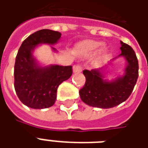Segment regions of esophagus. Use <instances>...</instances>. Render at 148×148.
Returning <instances> with one entry per match:
<instances>
[{"mask_svg":"<svg viewBox=\"0 0 148 148\" xmlns=\"http://www.w3.org/2000/svg\"><path fill=\"white\" fill-rule=\"evenodd\" d=\"M73 71H74V73H79V72H81V71H82V65L81 64L74 65V67H73Z\"/></svg>","mask_w":148,"mask_h":148,"instance_id":"esophagus-1","label":"esophagus"}]
</instances>
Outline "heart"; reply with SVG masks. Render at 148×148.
Segmentation results:
<instances>
[{"instance_id": "1", "label": "heart", "mask_w": 148, "mask_h": 148, "mask_svg": "<svg viewBox=\"0 0 148 148\" xmlns=\"http://www.w3.org/2000/svg\"><path fill=\"white\" fill-rule=\"evenodd\" d=\"M101 46V42H92L91 44L89 45L88 49H89L90 51H95V50H97V48H99Z\"/></svg>"}]
</instances>
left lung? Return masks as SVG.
I'll return each mask as SVG.
<instances>
[{
  "label": "left lung",
  "mask_w": 148,
  "mask_h": 148,
  "mask_svg": "<svg viewBox=\"0 0 148 148\" xmlns=\"http://www.w3.org/2000/svg\"><path fill=\"white\" fill-rule=\"evenodd\" d=\"M121 55L126 58L125 74L111 82L103 78L101 69L84 70L86 83L79 90L81 99L90 106L109 109L120 105L129 97L139 77V63L134 50L121 41Z\"/></svg>",
  "instance_id": "1"
}]
</instances>
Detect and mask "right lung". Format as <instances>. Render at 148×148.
<instances>
[{
	"instance_id": "add662e5",
	"label": "right lung",
	"mask_w": 148,
	"mask_h": 148,
	"mask_svg": "<svg viewBox=\"0 0 148 148\" xmlns=\"http://www.w3.org/2000/svg\"><path fill=\"white\" fill-rule=\"evenodd\" d=\"M60 37L58 32L37 31L24 39L18 51L14 66L15 90L21 102L29 108L41 109L53 106L58 86L72 75L71 66L39 67L32 56L38 44H55Z\"/></svg>"
}]
</instances>
